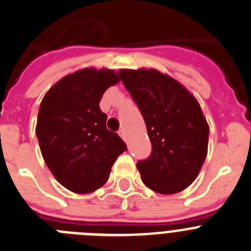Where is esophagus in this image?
Masks as SVG:
<instances>
[{"instance_id": "obj_1", "label": "esophagus", "mask_w": 251, "mask_h": 251, "mask_svg": "<svg viewBox=\"0 0 251 251\" xmlns=\"http://www.w3.org/2000/svg\"><path fill=\"white\" fill-rule=\"evenodd\" d=\"M118 133H119V135H121V137L123 138L124 141H127V138H126V130H124L123 128H122V129H119Z\"/></svg>"}]
</instances>
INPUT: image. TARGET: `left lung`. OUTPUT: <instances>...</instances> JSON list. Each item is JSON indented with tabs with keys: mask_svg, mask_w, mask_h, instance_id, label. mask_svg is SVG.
I'll list each match as a JSON object with an SVG mask.
<instances>
[{
	"mask_svg": "<svg viewBox=\"0 0 251 251\" xmlns=\"http://www.w3.org/2000/svg\"><path fill=\"white\" fill-rule=\"evenodd\" d=\"M137 103L151 142V157L138 162L142 180L159 194L188 188L208 154L209 124L197 98L172 75L154 68L118 71Z\"/></svg>",
	"mask_w": 251,
	"mask_h": 251,
	"instance_id": "left-lung-1",
	"label": "left lung"
}]
</instances>
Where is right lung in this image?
I'll list each match as a JSON object with an SVG mask.
<instances>
[{"mask_svg": "<svg viewBox=\"0 0 251 251\" xmlns=\"http://www.w3.org/2000/svg\"><path fill=\"white\" fill-rule=\"evenodd\" d=\"M121 80L114 70L86 67L64 75L45 94L36 134L50 173L77 194L100 189L127 146L107 129L102 96Z\"/></svg>", "mask_w": 251, "mask_h": 251, "instance_id": "1", "label": "right lung"}]
</instances>
